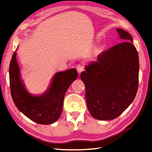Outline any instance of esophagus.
I'll list each match as a JSON object with an SVG mask.
<instances>
[{"instance_id":"34e87169","label":"esophagus","mask_w":152,"mask_h":152,"mask_svg":"<svg viewBox=\"0 0 152 152\" xmlns=\"http://www.w3.org/2000/svg\"><path fill=\"white\" fill-rule=\"evenodd\" d=\"M76 69H77V72H78V74L80 75V74L83 71V67L81 65H77L76 66Z\"/></svg>"}]
</instances>
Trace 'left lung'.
Wrapping results in <instances>:
<instances>
[{"instance_id":"left-lung-1","label":"left lung","mask_w":152,"mask_h":152,"mask_svg":"<svg viewBox=\"0 0 152 152\" xmlns=\"http://www.w3.org/2000/svg\"><path fill=\"white\" fill-rule=\"evenodd\" d=\"M116 31L123 42L99 54L80 75L88 110L98 120L118 118L133 102L138 89L139 56L132 37L121 29Z\"/></svg>"}]
</instances>
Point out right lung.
Here are the masks:
<instances>
[{
  "mask_svg": "<svg viewBox=\"0 0 152 152\" xmlns=\"http://www.w3.org/2000/svg\"><path fill=\"white\" fill-rule=\"evenodd\" d=\"M16 56L15 52L9 69L11 94L15 104L22 114L37 123L50 124L56 122L63 109L65 92L78 75L77 71L71 69L56 73L48 90L40 96H33L26 90L20 79Z\"/></svg>",
  "mask_w": 152,
  "mask_h": 152,
  "instance_id": "1",
  "label": "right lung"
}]
</instances>
